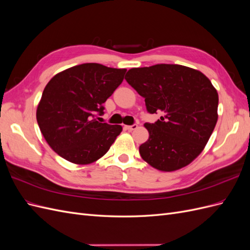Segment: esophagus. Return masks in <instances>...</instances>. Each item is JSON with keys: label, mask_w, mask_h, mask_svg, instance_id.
Returning a JSON list of instances; mask_svg holds the SVG:
<instances>
[{"label": "esophagus", "mask_w": 250, "mask_h": 250, "mask_svg": "<svg viewBox=\"0 0 250 250\" xmlns=\"http://www.w3.org/2000/svg\"><path fill=\"white\" fill-rule=\"evenodd\" d=\"M125 128L127 130H129V131H132V130H134V129H137L138 128V124H132V125H127V126H125Z\"/></svg>", "instance_id": "1"}]
</instances>
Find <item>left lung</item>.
Here are the masks:
<instances>
[{
	"label": "left lung",
	"instance_id": "left-lung-1",
	"mask_svg": "<svg viewBox=\"0 0 250 250\" xmlns=\"http://www.w3.org/2000/svg\"><path fill=\"white\" fill-rule=\"evenodd\" d=\"M128 84L145 98L149 113L161 112L155 123H145L149 139L140 154L153 168L171 172L197 157L218 120V93L201 72L180 64L134 67Z\"/></svg>",
	"mask_w": 250,
	"mask_h": 250
}]
</instances>
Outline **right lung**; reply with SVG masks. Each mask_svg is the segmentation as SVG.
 I'll use <instances>...</instances> for the list:
<instances>
[{
    "mask_svg": "<svg viewBox=\"0 0 250 250\" xmlns=\"http://www.w3.org/2000/svg\"><path fill=\"white\" fill-rule=\"evenodd\" d=\"M126 69L83 63L55 75L44 87L36 110L49 146L64 160L87 165L109 150L122 126L99 123L103 103L122 83Z\"/></svg>",
    "mask_w": 250,
    "mask_h": 250,
    "instance_id": "1",
    "label": "right lung"
}]
</instances>
